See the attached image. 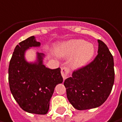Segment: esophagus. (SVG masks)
Instances as JSON below:
<instances>
[{
  "label": "esophagus",
  "instance_id": "1",
  "mask_svg": "<svg viewBox=\"0 0 122 122\" xmlns=\"http://www.w3.org/2000/svg\"><path fill=\"white\" fill-rule=\"evenodd\" d=\"M69 72V70L67 67H62L61 69V74L63 77L64 79H65L67 78V76H68V74Z\"/></svg>",
  "mask_w": 122,
  "mask_h": 122
}]
</instances>
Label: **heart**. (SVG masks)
Instances as JSON below:
<instances>
[{
    "instance_id": "obj_1",
    "label": "heart",
    "mask_w": 122,
    "mask_h": 122,
    "mask_svg": "<svg viewBox=\"0 0 122 122\" xmlns=\"http://www.w3.org/2000/svg\"><path fill=\"white\" fill-rule=\"evenodd\" d=\"M95 52L94 46L84 40L74 39L62 43L57 50L59 55L72 56L70 64L73 68H79L86 65L93 57Z\"/></svg>"
}]
</instances>
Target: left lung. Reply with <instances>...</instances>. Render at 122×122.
Returning <instances> with one entry per match:
<instances>
[{
	"instance_id": "obj_1",
	"label": "left lung",
	"mask_w": 122,
	"mask_h": 122,
	"mask_svg": "<svg viewBox=\"0 0 122 122\" xmlns=\"http://www.w3.org/2000/svg\"><path fill=\"white\" fill-rule=\"evenodd\" d=\"M98 42V55L88 65L65 79L67 97L78 110L96 108L109 97L114 81V59L106 44Z\"/></svg>"
}]
</instances>
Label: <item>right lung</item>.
Segmentation results:
<instances>
[{
  "label": "right lung",
  "instance_id": "1",
  "mask_svg": "<svg viewBox=\"0 0 122 122\" xmlns=\"http://www.w3.org/2000/svg\"><path fill=\"white\" fill-rule=\"evenodd\" d=\"M40 42L31 36L17 45L10 61L8 81L10 91L23 110L46 114L56 85L63 81L60 68L51 69L43 64L44 54L37 53L36 62H28L24 54L31 47H39Z\"/></svg>",
  "mask_w": 122,
  "mask_h": 122
}]
</instances>
